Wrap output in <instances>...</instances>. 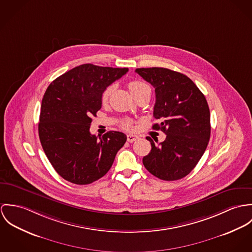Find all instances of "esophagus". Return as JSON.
Segmentation results:
<instances>
[{
	"label": "esophagus",
	"mask_w": 252,
	"mask_h": 252,
	"mask_svg": "<svg viewBox=\"0 0 252 252\" xmlns=\"http://www.w3.org/2000/svg\"><path fill=\"white\" fill-rule=\"evenodd\" d=\"M138 137L137 136H135V135H132V134H128L127 135V142H129V143H132V142H134L135 140L137 139Z\"/></svg>",
	"instance_id": "1"
}]
</instances>
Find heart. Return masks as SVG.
<instances>
[{
    "label": "heart",
    "mask_w": 252,
    "mask_h": 252,
    "mask_svg": "<svg viewBox=\"0 0 252 252\" xmlns=\"http://www.w3.org/2000/svg\"><path fill=\"white\" fill-rule=\"evenodd\" d=\"M115 89V85H109L108 87H106L104 89V91L102 92L101 94V101L102 103H106L108 100H109V97L111 95V94L113 93ZM128 89L130 91V93L132 94V95L134 97H137L143 94H146V93H151V89L149 87V85L143 81H140V80H132L128 83ZM121 126L122 127H124L125 129H127V130H131L133 128V122L128 120V119H125L122 121L121 123Z\"/></svg>",
    "instance_id": "1"
}]
</instances>
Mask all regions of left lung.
I'll list each match as a JSON object with an SVG mask.
<instances>
[{
    "label": "left lung",
    "instance_id": "left-lung-1",
    "mask_svg": "<svg viewBox=\"0 0 252 252\" xmlns=\"http://www.w3.org/2000/svg\"><path fill=\"white\" fill-rule=\"evenodd\" d=\"M140 76L155 88L154 117L161 123L166 138L143 158L146 169L164 181H176L189 175L202 158L211 136L210 109L205 95L187 75L164 68H136Z\"/></svg>",
    "mask_w": 252,
    "mask_h": 252
}]
</instances>
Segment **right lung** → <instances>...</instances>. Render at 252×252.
Masks as SVG:
<instances>
[{"mask_svg":"<svg viewBox=\"0 0 252 252\" xmlns=\"http://www.w3.org/2000/svg\"><path fill=\"white\" fill-rule=\"evenodd\" d=\"M128 68L84 63L59 76L48 86L41 102L38 135L43 151L64 180L88 185L112 166L126 135L108 131L91 134L92 116L101 108V94Z\"/></svg>","mask_w":252,"mask_h":252,"instance_id":"obj_1","label":"right lung"}]
</instances>
